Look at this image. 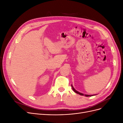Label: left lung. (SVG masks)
<instances>
[{"instance_id": "obj_1", "label": "left lung", "mask_w": 123, "mask_h": 123, "mask_svg": "<svg viewBox=\"0 0 123 123\" xmlns=\"http://www.w3.org/2000/svg\"><path fill=\"white\" fill-rule=\"evenodd\" d=\"M71 87H72V89H73V90L76 93H77V94H80V95H85V96H93V95H87V94H83V93H80V92H78V91H77L76 90H75V89H74V88H73V86L71 85Z\"/></svg>"}]
</instances>
